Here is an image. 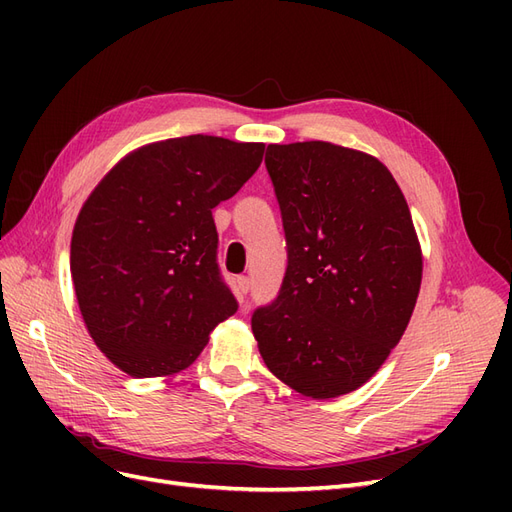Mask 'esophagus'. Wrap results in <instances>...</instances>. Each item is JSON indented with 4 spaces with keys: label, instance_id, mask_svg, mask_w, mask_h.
Segmentation results:
<instances>
[{
    "label": "esophagus",
    "instance_id": "obj_1",
    "mask_svg": "<svg viewBox=\"0 0 512 512\" xmlns=\"http://www.w3.org/2000/svg\"><path fill=\"white\" fill-rule=\"evenodd\" d=\"M235 286H237V294H239V297H245L247 290H250V280H247L245 275H241V277H237Z\"/></svg>",
    "mask_w": 512,
    "mask_h": 512
}]
</instances>
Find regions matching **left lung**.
<instances>
[{
    "mask_svg": "<svg viewBox=\"0 0 512 512\" xmlns=\"http://www.w3.org/2000/svg\"><path fill=\"white\" fill-rule=\"evenodd\" d=\"M288 269L252 331L271 374L309 399L363 386L399 344L423 280L412 213L365 151L307 141L267 147Z\"/></svg>",
    "mask_w": 512,
    "mask_h": 512,
    "instance_id": "left-lung-1",
    "label": "left lung"
}]
</instances>
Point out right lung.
<instances>
[{
	"mask_svg": "<svg viewBox=\"0 0 512 512\" xmlns=\"http://www.w3.org/2000/svg\"><path fill=\"white\" fill-rule=\"evenodd\" d=\"M265 143L192 134L123 156L87 196L70 273L87 333L132 378L188 369L237 312L211 209L239 192Z\"/></svg>",
	"mask_w": 512,
	"mask_h": 512,
	"instance_id": "obj_1",
	"label": "right lung"
}]
</instances>
